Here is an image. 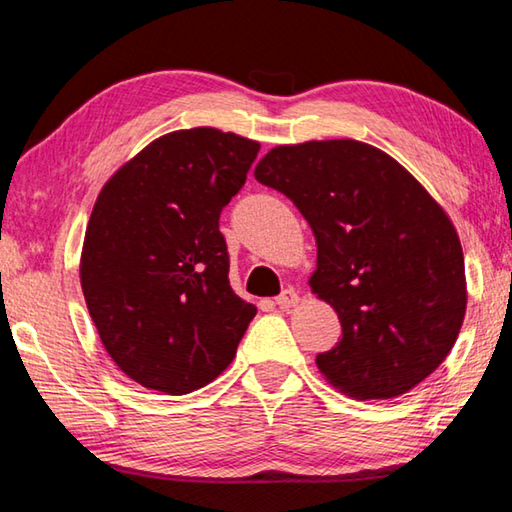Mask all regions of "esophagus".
<instances>
[{
    "mask_svg": "<svg viewBox=\"0 0 512 512\" xmlns=\"http://www.w3.org/2000/svg\"><path fill=\"white\" fill-rule=\"evenodd\" d=\"M299 303V294H297V290H292V288H288V290H283L279 297H276V306L279 308H294Z\"/></svg>",
    "mask_w": 512,
    "mask_h": 512,
    "instance_id": "34e87169",
    "label": "esophagus"
}]
</instances>
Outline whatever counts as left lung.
I'll use <instances>...</instances> for the list:
<instances>
[{"instance_id":"8db88e82","label":"left lung","mask_w":512,"mask_h":512,"mask_svg":"<svg viewBox=\"0 0 512 512\" xmlns=\"http://www.w3.org/2000/svg\"><path fill=\"white\" fill-rule=\"evenodd\" d=\"M256 179L290 197L317 240L310 288L342 339L317 369L360 400H389L443 364L465 317L454 224L387 152L355 139L272 148Z\"/></svg>"}]
</instances>
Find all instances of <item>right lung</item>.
Wrapping results in <instances>:
<instances>
[{
  "mask_svg": "<svg viewBox=\"0 0 512 512\" xmlns=\"http://www.w3.org/2000/svg\"><path fill=\"white\" fill-rule=\"evenodd\" d=\"M215 128L164 134L103 186L87 224L80 285L116 366L168 396L227 369L256 306L233 294L220 213L258 155Z\"/></svg>",
  "mask_w": 512,
  "mask_h": 512,
  "instance_id": "add662e5",
  "label": "right lung"
}]
</instances>
